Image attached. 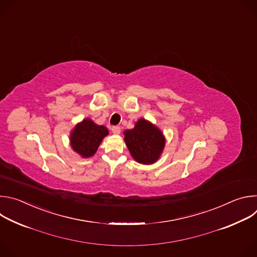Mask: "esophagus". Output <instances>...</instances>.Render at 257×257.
Returning a JSON list of instances; mask_svg holds the SVG:
<instances>
[{"label":"esophagus","instance_id":"1","mask_svg":"<svg viewBox=\"0 0 257 257\" xmlns=\"http://www.w3.org/2000/svg\"><path fill=\"white\" fill-rule=\"evenodd\" d=\"M112 132L117 135V134H119L121 132V128L119 126H113L112 127Z\"/></svg>","mask_w":257,"mask_h":257}]
</instances>
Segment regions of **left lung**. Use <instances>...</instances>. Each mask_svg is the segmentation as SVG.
Masks as SVG:
<instances>
[{"instance_id":"obj_1","label":"left lung","mask_w":257,"mask_h":257,"mask_svg":"<svg viewBox=\"0 0 257 257\" xmlns=\"http://www.w3.org/2000/svg\"><path fill=\"white\" fill-rule=\"evenodd\" d=\"M123 134L134 161L142 165H153L160 160L166 145V137L157 125L141 118L132 129L125 130Z\"/></svg>"}]
</instances>
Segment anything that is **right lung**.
<instances>
[{"mask_svg": "<svg viewBox=\"0 0 257 257\" xmlns=\"http://www.w3.org/2000/svg\"><path fill=\"white\" fill-rule=\"evenodd\" d=\"M107 135L106 127L97 125L91 119L85 118L71 130L69 140L72 150L81 158L87 159L94 156L101 141Z\"/></svg>", "mask_w": 257, "mask_h": 257, "instance_id": "right-lung-1", "label": "right lung"}]
</instances>
